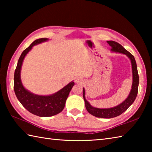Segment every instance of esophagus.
<instances>
[{
  "mask_svg": "<svg viewBox=\"0 0 152 152\" xmlns=\"http://www.w3.org/2000/svg\"><path fill=\"white\" fill-rule=\"evenodd\" d=\"M74 82L77 83V84L82 85L84 83V80H83L82 78H80V77H78V78H76L75 79H74Z\"/></svg>",
  "mask_w": 152,
  "mask_h": 152,
  "instance_id": "obj_1",
  "label": "esophagus"
}]
</instances>
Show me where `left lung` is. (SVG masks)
<instances>
[{"mask_svg": "<svg viewBox=\"0 0 152 152\" xmlns=\"http://www.w3.org/2000/svg\"><path fill=\"white\" fill-rule=\"evenodd\" d=\"M107 43L111 46V51L112 52L125 54L131 60L132 72H133V83H132L131 91L127 98L124 102H122L121 104L110 108H98L92 106L86 100L85 96V89L83 88V96L85 101L87 110L89 114L95 116V117L101 118H112L117 117V116L121 115L122 113L127 110L128 108L133 104L137 97L138 89V83H139V76H138V74L136 61H135L134 56L131 53L129 52L127 50H126L121 44L116 42L115 41H107Z\"/></svg>", "mask_w": 152, "mask_h": 152, "instance_id": "8db88e82", "label": "left lung"}]
</instances>
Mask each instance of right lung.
Segmentation results:
<instances>
[{"mask_svg":"<svg viewBox=\"0 0 152 152\" xmlns=\"http://www.w3.org/2000/svg\"><path fill=\"white\" fill-rule=\"evenodd\" d=\"M48 40V38H39L34 40L23 51L14 72V89L19 101L28 112L40 117H50L62 112L70 90L74 85V82L72 81L59 91L50 95L34 94L23 86L21 80V69L25 57L35 45Z\"/></svg>","mask_w":152,"mask_h":152,"instance_id":"right-lung-1","label":"right lung"}]
</instances>
